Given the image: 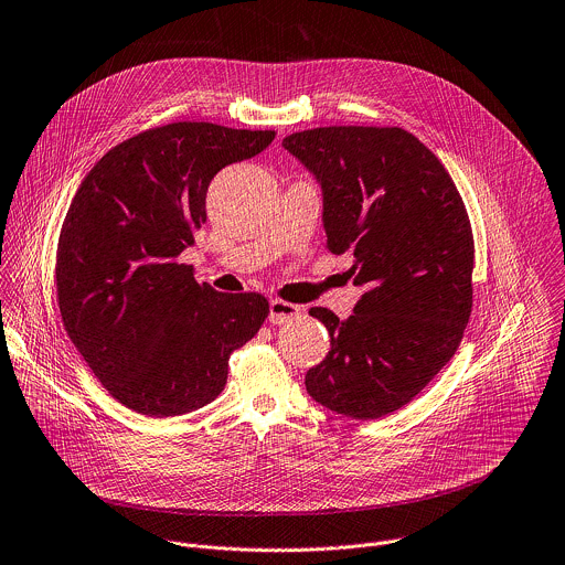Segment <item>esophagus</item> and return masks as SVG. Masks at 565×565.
Masks as SVG:
<instances>
[{
	"label": "esophagus",
	"instance_id": "1",
	"mask_svg": "<svg viewBox=\"0 0 565 565\" xmlns=\"http://www.w3.org/2000/svg\"><path fill=\"white\" fill-rule=\"evenodd\" d=\"M299 310H301V308L295 306V303H288V301H284V299H273V301H270L268 321H270V323H286V321H290L292 317H297Z\"/></svg>",
	"mask_w": 565,
	"mask_h": 565
}]
</instances>
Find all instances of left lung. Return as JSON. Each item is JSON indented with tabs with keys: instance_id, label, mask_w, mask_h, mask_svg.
<instances>
[{
	"instance_id": "left-lung-1",
	"label": "left lung",
	"mask_w": 565,
	"mask_h": 565,
	"mask_svg": "<svg viewBox=\"0 0 565 565\" xmlns=\"http://www.w3.org/2000/svg\"><path fill=\"white\" fill-rule=\"evenodd\" d=\"M284 147L323 191L326 248L352 253L348 275L365 292L341 321L310 308L330 332L328 356L306 390L323 407L383 418L456 354L473 306V231L445 169L401 127H317Z\"/></svg>"
}]
</instances>
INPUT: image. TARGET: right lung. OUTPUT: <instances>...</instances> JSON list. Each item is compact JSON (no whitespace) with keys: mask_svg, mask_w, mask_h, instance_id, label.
Masks as SVG:
<instances>
[{"mask_svg":"<svg viewBox=\"0 0 565 565\" xmlns=\"http://www.w3.org/2000/svg\"><path fill=\"white\" fill-rule=\"evenodd\" d=\"M273 138L169 122L109 149L81 182L56 246L58 310L94 376L131 412L167 418L215 401L228 356L268 317L259 292H217L178 257L206 222L213 175Z\"/></svg>","mask_w":565,"mask_h":565,"instance_id":"right-lung-1","label":"right lung"}]
</instances>
